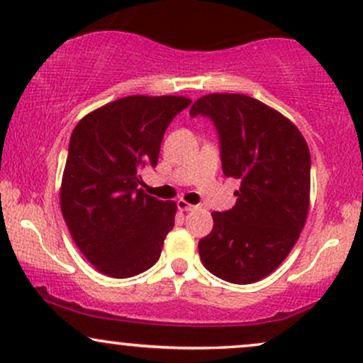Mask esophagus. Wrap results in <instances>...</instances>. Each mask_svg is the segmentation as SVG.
Here are the masks:
<instances>
[{"label":"esophagus","instance_id":"34e87169","mask_svg":"<svg viewBox=\"0 0 363 363\" xmlns=\"http://www.w3.org/2000/svg\"><path fill=\"white\" fill-rule=\"evenodd\" d=\"M177 208H179V210H181V211H191V210H194V205H189V203H187V201H184V199H179V201H177Z\"/></svg>","mask_w":363,"mask_h":363}]
</instances>
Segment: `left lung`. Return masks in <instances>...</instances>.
Here are the masks:
<instances>
[{"label":"left lung","instance_id":"obj_1","mask_svg":"<svg viewBox=\"0 0 363 363\" xmlns=\"http://www.w3.org/2000/svg\"><path fill=\"white\" fill-rule=\"evenodd\" d=\"M218 133L227 177L240 181L235 205L213 211V230L199 240V257L215 277L247 285L289 256L309 211L311 153L280 112L240 94H211L193 104Z\"/></svg>","mask_w":363,"mask_h":363}]
</instances>
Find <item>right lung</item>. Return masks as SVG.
<instances>
[{
    "instance_id": "1",
    "label": "right lung",
    "mask_w": 363,
    "mask_h": 363,
    "mask_svg": "<svg viewBox=\"0 0 363 363\" xmlns=\"http://www.w3.org/2000/svg\"><path fill=\"white\" fill-rule=\"evenodd\" d=\"M189 104L174 95H131L90 112L73 129L61 211L83 256L107 277H135L160 257L176 203L138 189L140 174L155 167L165 129Z\"/></svg>"
}]
</instances>
